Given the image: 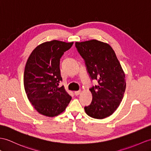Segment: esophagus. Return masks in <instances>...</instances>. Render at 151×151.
Wrapping results in <instances>:
<instances>
[{
	"label": "esophagus",
	"instance_id": "obj_1",
	"mask_svg": "<svg viewBox=\"0 0 151 151\" xmlns=\"http://www.w3.org/2000/svg\"><path fill=\"white\" fill-rule=\"evenodd\" d=\"M80 93H81V91L80 90H79V91H74L75 95H79Z\"/></svg>",
	"mask_w": 151,
	"mask_h": 151
}]
</instances>
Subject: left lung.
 <instances>
[{"label": "left lung", "instance_id": "obj_1", "mask_svg": "<svg viewBox=\"0 0 151 151\" xmlns=\"http://www.w3.org/2000/svg\"><path fill=\"white\" fill-rule=\"evenodd\" d=\"M75 45L91 80L98 82L90 88L92 101L84 110L92 118L104 119L115 112L122 100L126 86L125 73L108 44L92 40Z\"/></svg>", "mask_w": 151, "mask_h": 151}]
</instances>
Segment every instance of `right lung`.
<instances>
[{
    "instance_id": "obj_1",
    "label": "right lung",
    "mask_w": 151,
    "mask_h": 151,
    "mask_svg": "<svg viewBox=\"0 0 151 151\" xmlns=\"http://www.w3.org/2000/svg\"><path fill=\"white\" fill-rule=\"evenodd\" d=\"M73 42L58 40L45 42L36 47L25 65L24 84L29 101L40 114L55 116L65 111L72 97L62 81L60 59Z\"/></svg>"
}]
</instances>
